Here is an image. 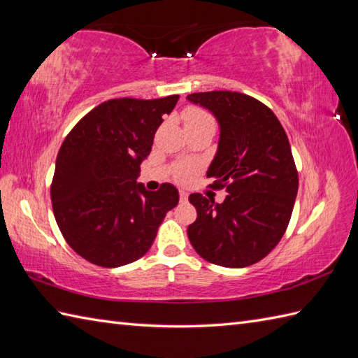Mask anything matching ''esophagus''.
Listing matches in <instances>:
<instances>
[{
  "instance_id": "esophagus-1",
  "label": "esophagus",
  "mask_w": 358,
  "mask_h": 358,
  "mask_svg": "<svg viewBox=\"0 0 358 358\" xmlns=\"http://www.w3.org/2000/svg\"><path fill=\"white\" fill-rule=\"evenodd\" d=\"M187 199H189V194L185 192V191H180V201L181 203H186Z\"/></svg>"
}]
</instances>
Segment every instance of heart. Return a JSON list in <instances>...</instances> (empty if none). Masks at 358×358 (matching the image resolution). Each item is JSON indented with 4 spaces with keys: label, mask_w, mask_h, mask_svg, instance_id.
<instances>
[{
    "label": "heart",
    "mask_w": 358,
    "mask_h": 358,
    "mask_svg": "<svg viewBox=\"0 0 358 358\" xmlns=\"http://www.w3.org/2000/svg\"><path fill=\"white\" fill-rule=\"evenodd\" d=\"M183 120L186 129H192V127H199L203 124H214V118L210 117V113H208L204 109L200 108H189L183 113ZM195 173V166L191 163H183L177 166L175 169V178L178 181H189L192 178V175Z\"/></svg>",
    "instance_id": "1"
}]
</instances>
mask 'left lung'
<instances>
[{
	"instance_id": "8db88e82",
	"label": "left lung",
	"mask_w": 358,
	"mask_h": 358,
	"mask_svg": "<svg viewBox=\"0 0 358 358\" xmlns=\"http://www.w3.org/2000/svg\"><path fill=\"white\" fill-rule=\"evenodd\" d=\"M187 100L214 113L220 141L208 177L226 189L223 203L191 194L196 220L191 245L204 260L224 268L260 262L286 232L292 215L299 172L283 126L268 106L246 94L212 90Z\"/></svg>"
}]
</instances>
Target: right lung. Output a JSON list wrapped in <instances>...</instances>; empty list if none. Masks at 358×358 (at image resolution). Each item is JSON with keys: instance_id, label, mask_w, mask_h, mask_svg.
Wrapping results in <instances>:
<instances>
[{"instance_id": "obj_1", "label": "right lung", "mask_w": 358, "mask_h": 358, "mask_svg": "<svg viewBox=\"0 0 358 358\" xmlns=\"http://www.w3.org/2000/svg\"><path fill=\"white\" fill-rule=\"evenodd\" d=\"M178 95L115 98L98 104L67 134L50 186L53 215L64 240L85 260L118 268L150 249L178 191L136 183L163 117Z\"/></svg>"}]
</instances>
